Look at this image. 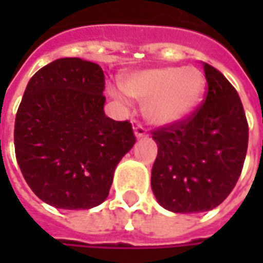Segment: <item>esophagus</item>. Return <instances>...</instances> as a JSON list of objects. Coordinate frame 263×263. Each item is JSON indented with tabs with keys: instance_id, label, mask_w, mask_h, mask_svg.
I'll return each instance as SVG.
<instances>
[{
	"instance_id": "1",
	"label": "esophagus",
	"mask_w": 263,
	"mask_h": 263,
	"mask_svg": "<svg viewBox=\"0 0 263 263\" xmlns=\"http://www.w3.org/2000/svg\"><path fill=\"white\" fill-rule=\"evenodd\" d=\"M133 130H135V135H136L137 139H143V137L147 136L146 128L142 126L137 120H133Z\"/></svg>"
}]
</instances>
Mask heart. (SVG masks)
<instances>
[{
    "mask_svg": "<svg viewBox=\"0 0 263 263\" xmlns=\"http://www.w3.org/2000/svg\"><path fill=\"white\" fill-rule=\"evenodd\" d=\"M121 85L127 95L145 102L143 111L151 123L165 126L196 109L206 79L197 67H159L130 73L123 77Z\"/></svg>",
    "mask_w": 263,
    "mask_h": 263,
    "instance_id": "1",
    "label": "heart"
}]
</instances>
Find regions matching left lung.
<instances>
[{
    "label": "left lung",
    "instance_id": "8db88e82",
    "mask_svg": "<svg viewBox=\"0 0 263 263\" xmlns=\"http://www.w3.org/2000/svg\"><path fill=\"white\" fill-rule=\"evenodd\" d=\"M206 98L186 118L152 132L158 155L151 186L171 212L217 208L231 193L248 152L249 126L237 90L215 67L203 63Z\"/></svg>",
    "mask_w": 263,
    "mask_h": 263
}]
</instances>
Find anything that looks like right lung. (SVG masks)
<instances>
[{
  "instance_id": "add662e5",
  "label": "right lung",
  "mask_w": 263,
  "mask_h": 263,
  "mask_svg": "<svg viewBox=\"0 0 263 263\" xmlns=\"http://www.w3.org/2000/svg\"><path fill=\"white\" fill-rule=\"evenodd\" d=\"M102 68L60 58L29 80L15 114L14 149L26 183L60 209H90L108 196L114 170L136 143L128 121L105 116Z\"/></svg>"
}]
</instances>
